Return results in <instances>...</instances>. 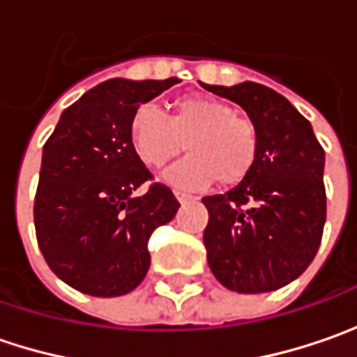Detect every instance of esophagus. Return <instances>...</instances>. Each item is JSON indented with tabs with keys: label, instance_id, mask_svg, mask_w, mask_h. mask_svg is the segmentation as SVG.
Wrapping results in <instances>:
<instances>
[{
	"label": "esophagus",
	"instance_id": "obj_1",
	"mask_svg": "<svg viewBox=\"0 0 357 357\" xmlns=\"http://www.w3.org/2000/svg\"><path fill=\"white\" fill-rule=\"evenodd\" d=\"M174 197H176V200H181V202H186V200L195 199L192 195H188V192H183V190H174Z\"/></svg>",
	"mask_w": 357,
	"mask_h": 357
}]
</instances>
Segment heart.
Segmentation results:
<instances>
[{"label": "heart", "mask_w": 357, "mask_h": 357, "mask_svg": "<svg viewBox=\"0 0 357 357\" xmlns=\"http://www.w3.org/2000/svg\"><path fill=\"white\" fill-rule=\"evenodd\" d=\"M135 153L151 169H160L185 149L190 157L167 171L176 186H234L252 172L258 158V130L252 119L234 113L225 101L208 95L174 99L169 117L153 105H141L129 125Z\"/></svg>", "instance_id": "heart-1"}]
</instances>
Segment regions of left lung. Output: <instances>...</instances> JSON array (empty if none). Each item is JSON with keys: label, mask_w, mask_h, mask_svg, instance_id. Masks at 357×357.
<instances>
[{"label": "left lung", "mask_w": 357, "mask_h": 357, "mask_svg": "<svg viewBox=\"0 0 357 357\" xmlns=\"http://www.w3.org/2000/svg\"><path fill=\"white\" fill-rule=\"evenodd\" d=\"M200 85L240 105L260 139L252 172L225 195L202 199L208 266L232 292L278 290L310 266L322 242V144L308 119L266 85Z\"/></svg>", "instance_id": "obj_1"}]
</instances>
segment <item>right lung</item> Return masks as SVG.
Masks as SVG:
<instances>
[{
  "instance_id": "obj_1",
  "label": "right lung",
  "mask_w": 357,
  "mask_h": 357,
  "mask_svg": "<svg viewBox=\"0 0 357 357\" xmlns=\"http://www.w3.org/2000/svg\"><path fill=\"white\" fill-rule=\"evenodd\" d=\"M178 83L109 79L61 113L43 144L33 222L49 268L99 298L135 290L151 266L149 238L171 222L178 200L153 181L130 143L132 113Z\"/></svg>"
}]
</instances>
